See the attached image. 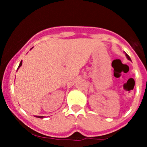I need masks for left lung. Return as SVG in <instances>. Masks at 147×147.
Instances as JSON below:
<instances>
[{
    "instance_id": "1",
    "label": "left lung",
    "mask_w": 147,
    "mask_h": 147,
    "mask_svg": "<svg viewBox=\"0 0 147 147\" xmlns=\"http://www.w3.org/2000/svg\"><path fill=\"white\" fill-rule=\"evenodd\" d=\"M126 57H127V59H129V60H131L130 57H129V55H128V54H126Z\"/></svg>"
}]
</instances>
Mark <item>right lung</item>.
I'll return each instance as SVG.
<instances>
[{"label": "right lung", "mask_w": 147, "mask_h": 147, "mask_svg": "<svg viewBox=\"0 0 147 147\" xmlns=\"http://www.w3.org/2000/svg\"><path fill=\"white\" fill-rule=\"evenodd\" d=\"M21 65H22V61H21V62H20V65H19V66H18V69ZM34 116H35V117H37V118H40V119H43V118H44V116H40V115H34Z\"/></svg>", "instance_id": "add662e5"}]
</instances>
